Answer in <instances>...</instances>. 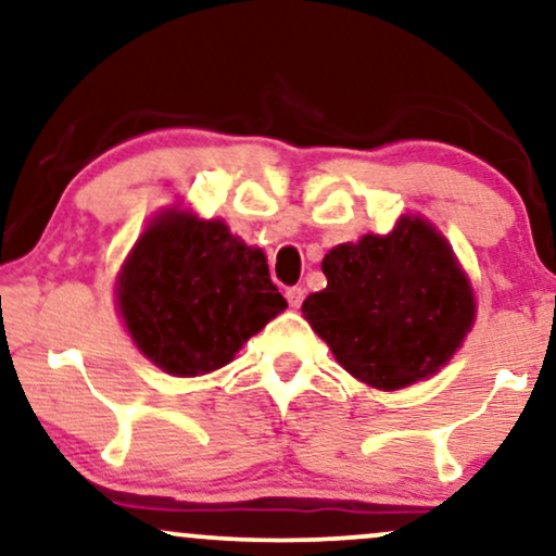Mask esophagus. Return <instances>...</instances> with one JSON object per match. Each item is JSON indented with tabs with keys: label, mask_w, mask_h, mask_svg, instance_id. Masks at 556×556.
Listing matches in <instances>:
<instances>
[{
	"label": "esophagus",
	"mask_w": 556,
	"mask_h": 556,
	"mask_svg": "<svg viewBox=\"0 0 556 556\" xmlns=\"http://www.w3.org/2000/svg\"><path fill=\"white\" fill-rule=\"evenodd\" d=\"M285 298H287V302H290V307H300V305H302V300H305V290H302L300 285L287 287V290H285Z\"/></svg>",
	"instance_id": "obj_1"
}]
</instances>
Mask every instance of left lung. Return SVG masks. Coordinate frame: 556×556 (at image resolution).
<instances>
[{"label":"left lung","instance_id":"8db88e82","mask_svg":"<svg viewBox=\"0 0 556 556\" xmlns=\"http://www.w3.org/2000/svg\"><path fill=\"white\" fill-rule=\"evenodd\" d=\"M328 287L302 315L349 375L400 390L452 359L475 320L465 271L433 226L403 217L390 236H364L323 258Z\"/></svg>","mask_w":556,"mask_h":556}]
</instances>
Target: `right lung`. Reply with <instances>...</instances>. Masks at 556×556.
<instances>
[{"mask_svg":"<svg viewBox=\"0 0 556 556\" xmlns=\"http://www.w3.org/2000/svg\"><path fill=\"white\" fill-rule=\"evenodd\" d=\"M132 341L177 377L220 369L287 300L258 249L220 220L168 213L138 238L117 282Z\"/></svg>","mask_w":556,"mask_h":556,"instance_id":"right-lung-1","label":"right lung"}]
</instances>
